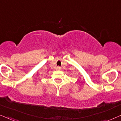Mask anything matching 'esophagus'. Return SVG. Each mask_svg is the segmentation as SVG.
Returning <instances> with one entry per match:
<instances>
[{
	"label": "esophagus",
	"instance_id": "34e87169",
	"mask_svg": "<svg viewBox=\"0 0 121 121\" xmlns=\"http://www.w3.org/2000/svg\"><path fill=\"white\" fill-rule=\"evenodd\" d=\"M56 69H57L58 70H60L61 69V67H60L58 66V67H57V68H56Z\"/></svg>",
	"mask_w": 121,
	"mask_h": 121
}]
</instances>
